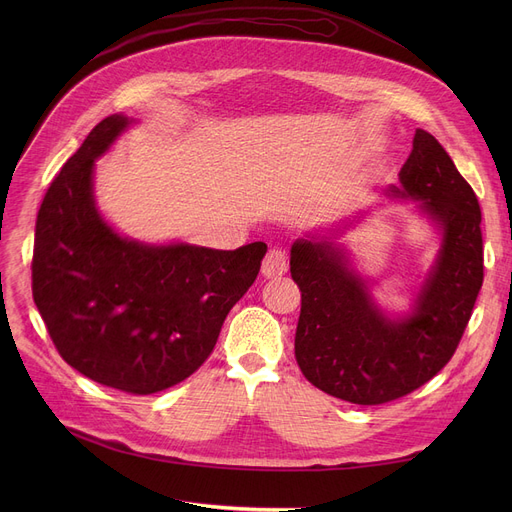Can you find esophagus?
Instances as JSON below:
<instances>
[{
    "instance_id": "1",
    "label": "esophagus",
    "mask_w": 512,
    "mask_h": 512,
    "mask_svg": "<svg viewBox=\"0 0 512 512\" xmlns=\"http://www.w3.org/2000/svg\"><path fill=\"white\" fill-rule=\"evenodd\" d=\"M288 270V255L286 249L282 247H272L267 251L263 265H261V272L265 278H274V276H282Z\"/></svg>"
}]
</instances>
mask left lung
<instances>
[{"label": "left lung", "mask_w": 512, "mask_h": 512, "mask_svg": "<svg viewBox=\"0 0 512 512\" xmlns=\"http://www.w3.org/2000/svg\"><path fill=\"white\" fill-rule=\"evenodd\" d=\"M394 195L421 201L442 228V249L411 315L390 319L344 251L328 238H299L290 274L301 288L294 357L305 378L353 405L407 396L452 359L483 284L481 209L444 147L417 130Z\"/></svg>", "instance_id": "8db88e82"}]
</instances>
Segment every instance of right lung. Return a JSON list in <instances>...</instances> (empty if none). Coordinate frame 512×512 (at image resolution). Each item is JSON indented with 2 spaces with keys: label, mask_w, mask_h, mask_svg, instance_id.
Returning a JSON list of instances; mask_svg holds the SVG:
<instances>
[{
  "label": "right lung",
  "mask_w": 512,
  "mask_h": 512,
  "mask_svg": "<svg viewBox=\"0 0 512 512\" xmlns=\"http://www.w3.org/2000/svg\"><path fill=\"white\" fill-rule=\"evenodd\" d=\"M128 124L122 114L101 120L49 184L31 270L60 357L97 384L145 396L205 363L267 245L149 247L107 226L93 199V166Z\"/></svg>",
  "instance_id": "1"
}]
</instances>
